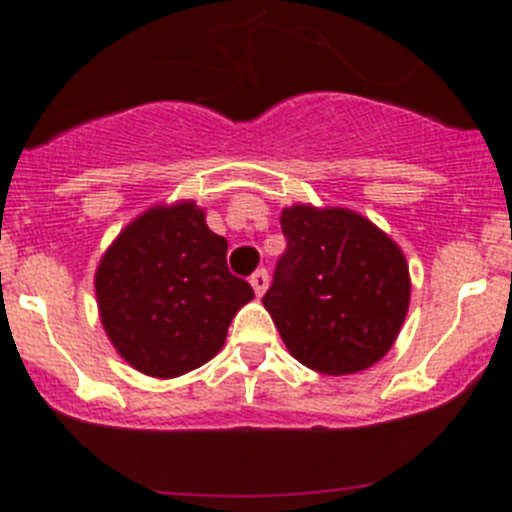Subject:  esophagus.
<instances>
[{"label": "esophagus", "instance_id": "obj_1", "mask_svg": "<svg viewBox=\"0 0 512 512\" xmlns=\"http://www.w3.org/2000/svg\"><path fill=\"white\" fill-rule=\"evenodd\" d=\"M250 285H252V289H255L257 297H262V294L267 292V285H270V277H267L265 270H257L255 275L250 277Z\"/></svg>", "mask_w": 512, "mask_h": 512}]
</instances>
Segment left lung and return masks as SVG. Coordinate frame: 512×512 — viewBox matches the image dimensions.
Returning a JSON list of instances; mask_svg holds the SVG:
<instances>
[{"instance_id":"left-lung-1","label":"left lung","mask_w":512,"mask_h":512,"mask_svg":"<svg viewBox=\"0 0 512 512\" xmlns=\"http://www.w3.org/2000/svg\"><path fill=\"white\" fill-rule=\"evenodd\" d=\"M280 223L287 250L262 304L287 352L327 376L384 359L411 302L401 247L349 208L292 205Z\"/></svg>"}]
</instances>
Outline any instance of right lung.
Masks as SVG:
<instances>
[{"label":"right lung","mask_w":512,"mask_h":512,"mask_svg":"<svg viewBox=\"0 0 512 512\" xmlns=\"http://www.w3.org/2000/svg\"><path fill=\"white\" fill-rule=\"evenodd\" d=\"M227 240L195 200L160 203L103 252L94 287L113 349L136 371L175 379L223 349L237 309L255 292L227 270Z\"/></svg>","instance_id":"add662e5"}]
</instances>
